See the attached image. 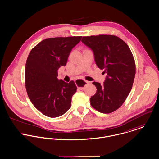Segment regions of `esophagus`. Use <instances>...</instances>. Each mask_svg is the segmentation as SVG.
<instances>
[{"mask_svg":"<svg viewBox=\"0 0 159 159\" xmlns=\"http://www.w3.org/2000/svg\"><path fill=\"white\" fill-rule=\"evenodd\" d=\"M75 83L77 84V86H79V89L80 90H84V87L85 85V84H90V82L87 81V80H77L75 81Z\"/></svg>","mask_w":159,"mask_h":159,"instance_id":"34e87169","label":"esophagus"}]
</instances>
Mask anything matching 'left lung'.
I'll return each instance as SVG.
<instances>
[{
    "label": "left lung",
    "mask_w": 159,
    "mask_h": 159,
    "mask_svg": "<svg viewBox=\"0 0 159 159\" xmlns=\"http://www.w3.org/2000/svg\"><path fill=\"white\" fill-rule=\"evenodd\" d=\"M82 42L92 50L96 64L107 74L102 85L93 82L97 90L90 104L101 113H111L124 102L133 86L136 66L131 52L124 40L112 35L83 37Z\"/></svg>",
    "instance_id": "left-lung-1"
}]
</instances>
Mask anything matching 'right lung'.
<instances>
[{
  "label": "right lung",
  "instance_id": "add662e5",
  "mask_svg": "<svg viewBox=\"0 0 159 159\" xmlns=\"http://www.w3.org/2000/svg\"><path fill=\"white\" fill-rule=\"evenodd\" d=\"M82 37L48 38L30 52L25 67V84L33 105L45 116L54 118L70 107L71 98L77 87L58 80V70L65 66L72 49Z\"/></svg>",
  "mask_w": 159,
  "mask_h": 159
}]
</instances>
